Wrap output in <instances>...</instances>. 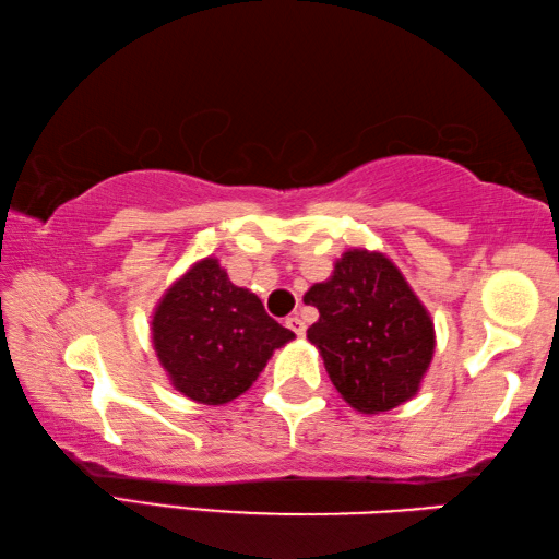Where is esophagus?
Wrapping results in <instances>:
<instances>
[{
  "mask_svg": "<svg viewBox=\"0 0 559 559\" xmlns=\"http://www.w3.org/2000/svg\"><path fill=\"white\" fill-rule=\"evenodd\" d=\"M285 324H287V329L295 331L297 336H305V334H307V326H305V321H301L299 317H287Z\"/></svg>",
  "mask_w": 559,
  "mask_h": 559,
  "instance_id": "obj_1",
  "label": "esophagus"
}]
</instances>
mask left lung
<instances>
[{"mask_svg":"<svg viewBox=\"0 0 559 559\" xmlns=\"http://www.w3.org/2000/svg\"><path fill=\"white\" fill-rule=\"evenodd\" d=\"M305 301L319 309L307 338L350 407L378 415L417 395L432 364L435 324L383 252H344Z\"/></svg>","mask_w":559,"mask_h":559,"instance_id":"1","label":"left lung"}]
</instances>
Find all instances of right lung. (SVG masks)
<instances>
[{
    "label": "right lung",
    "instance_id": "add662e5",
    "mask_svg": "<svg viewBox=\"0 0 559 559\" xmlns=\"http://www.w3.org/2000/svg\"><path fill=\"white\" fill-rule=\"evenodd\" d=\"M292 338L258 295L233 285L215 258L181 274L152 317L156 358L171 385L201 405H225L242 395L274 348Z\"/></svg>",
    "mask_w": 559,
    "mask_h": 559
}]
</instances>
